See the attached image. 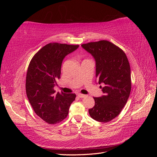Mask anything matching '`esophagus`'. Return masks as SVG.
<instances>
[{
	"instance_id": "esophagus-1",
	"label": "esophagus",
	"mask_w": 157,
	"mask_h": 157,
	"mask_svg": "<svg viewBox=\"0 0 157 157\" xmlns=\"http://www.w3.org/2000/svg\"><path fill=\"white\" fill-rule=\"evenodd\" d=\"M77 96L80 98H85L86 97V95H84V94H78L77 95Z\"/></svg>"
}]
</instances>
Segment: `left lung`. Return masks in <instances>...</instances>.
I'll return each mask as SVG.
<instances>
[{
  "instance_id": "obj_1",
  "label": "left lung",
  "mask_w": 157,
  "mask_h": 157,
  "mask_svg": "<svg viewBox=\"0 0 157 157\" xmlns=\"http://www.w3.org/2000/svg\"><path fill=\"white\" fill-rule=\"evenodd\" d=\"M96 61V77L103 95L94 98L95 105L88 110L93 119L107 122L124 107L131 91V72L125 53L107 40L82 44Z\"/></svg>"
}]
</instances>
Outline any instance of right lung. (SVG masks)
Listing matches in <instances>:
<instances>
[{
    "mask_svg": "<svg viewBox=\"0 0 157 157\" xmlns=\"http://www.w3.org/2000/svg\"><path fill=\"white\" fill-rule=\"evenodd\" d=\"M78 45L49 43L32 58L26 77V94L36 115L48 124H54L67 117L75 94H56L54 88L60 78L61 67L66 56Z\"/></svg>",
    "mask_w": 157,
    "mask_h": 157,
    "instance_id": "add662e5",
    "label": "right lung"
}]
</instances>
